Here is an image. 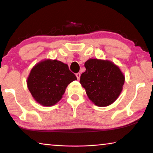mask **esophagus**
<instances>
[{"mask_svg":"<svg viewBox=\"0 0 153 153\" xmlns=\"http://www.w3.org/2000/svg\"><path fill=\"white\" fill-rule=\"evenodd\" d=\"M80 76H81L80 73H76V78H77V79H78V80L79 79H80Z\"/></svg>","mask_w":153,"mask_h":153,"instance_id":"esophagus-1","label":"esophagus"}]
</instances>
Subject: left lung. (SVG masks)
Wrapping results in <instances>:
<instances>
[{
	"mask_svg": "<svg viewBox=\"0 0 153 153\" xmlns=\"http://www.w3.org/2000/svg\"><path fill=\"white\" fill-rule=\"evenodd\" d=\"M85 72L80 83L88 97L98 106H106L116 101L125 83L120 68L109 60L91 59L85 62Z\"/></svg>",
	"mask_w": 153,
	"mask_h": 153,
	"instance_id": "8db88e82",
	"label": "left lung"
}]
</instances>
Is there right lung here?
<instances>
[{
  "instance_id": "right-lung-1",
  "label": "right lung",
  "mask_w": 153,
  "mask_h": 153,
  "mask_svg": "<svg viewBox=\"0 0 153 153\" xmlns=\"http://www.w3.org/2000/svg\"><path fill=\"white\" fill-rule=\"evenodd\" d=\"M76 79L68 65L47 59L32 68L27 85L35 101L42 106H51L61 100L68 84Z\"/></svg>"
}]
</instances>
